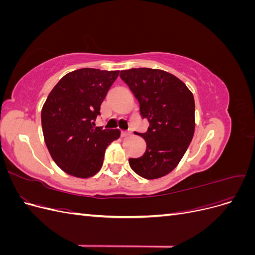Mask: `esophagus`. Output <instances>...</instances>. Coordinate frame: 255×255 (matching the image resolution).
I'll use <instances>...</instances> for the list:
<instances>
[{"label":"esophagus","instance_id":"obj_1","mask_svg":"<svg viewBox=\"0 0 255 255\" xmlns=\"http://www.w3.org/2000/svg\"><path fill=\"white\" fill-rule=\"evenodd\" d=\"M130 135H132V134H130L129 132H126V130H122V132H121V137H123V138L129 137Z\"/></svg>","mask_w":255,"mask_h":255}]
</instances>
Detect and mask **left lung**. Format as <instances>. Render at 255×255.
Masks as SVG:
<instances>
[{"label": "left lung", "instance_id": "8db88e82", "mask_svg": "<svg viewBox=\"0 0 255 255\" xmlns=\"http://www.w3.org/2000/svg\"><path fill=\"white\" fill-rule=\"evenodd\" d=\"M140 106L150 127L135 133L146 142L142 156L129 158L133 170L154 180L170 173L179 165L195 133V100L180 79L159 69L133 68L120 72Z\"/></svg>", "mask_w": 255, "mask_h": 255}]
</instances>
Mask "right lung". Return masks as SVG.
<instances>
[{"mask_svg":"<svg viewBox=\"0 0 255 255\" xmlns=\"http://www.w3.org/2000/svg\"><path fill=\"white\" fill-rule=\"evenodd\" d=\"M119 71L83 68L69 72L52 89L41 110L45 144L56 165L87 179L102 168L107 146L120 130L96 127L100 107Z\"/></svg>","mask_w":255,"mask_h":255,"instance_id":"1","label":"right lung"}]
</instances>
